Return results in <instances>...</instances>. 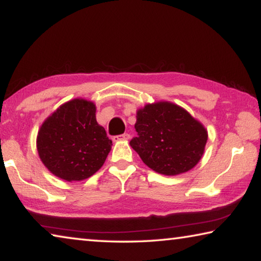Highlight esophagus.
Segmentation results:
<instances>
[{"label": "esophagus", "instance_id": "34e87169", "mask_svg": "<svg viewBox=\"0 0 261 261\" xmlns=\"http://www.w3.org/2000/svg\"><path fill=\"white\" fill-rule=\"evenodd\" d=\"M129 138H130V135L123 134V135H120V136H115L113 140L114 141H120V140H127Z\"/></svg>", "mask_w": 261, "mask_h": 261}]
</instances>
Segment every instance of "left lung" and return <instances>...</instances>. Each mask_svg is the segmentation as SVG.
I'll use <instances>...</instances> for the list:
<instances>
[{
  "mask_svg": "<svg viewBox=\"0 0 261 261\" xmlns=\"http://www.w3.org/2000/svg\"><path fill=\"white\" fill-rule=\"evenodd\" d=\"M138 136L130 145L143 162L159 174H183L197 165L205 151L207 131L179 106L161 101L137 112Z\"/></svg>",
  "mask_w": 261,
  "mask_h": 261,
  "instance_id": "obj_1",
  "label": "left lung"
}]
</instances>
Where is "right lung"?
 Returning <instances> with one entry per match:
<instances>
[{
	"instance_id": "obj_1",
	"label": "right lung",
	"mask_w": 261,
	"mask_h": 261,
	"mask_svg": "<svg viewBox=\"0 0 261 261\" xmlns=\"http://www.w3.org/2000/svg\"><path fill=\"white\" fill-rule=\"evenodd\" d=\"M95 105L84 99L63 103L42 123L37 148L47 169L68 182L98 171L112 149L106 130L95 118Z\"/></svg>"
}]
</instances>
